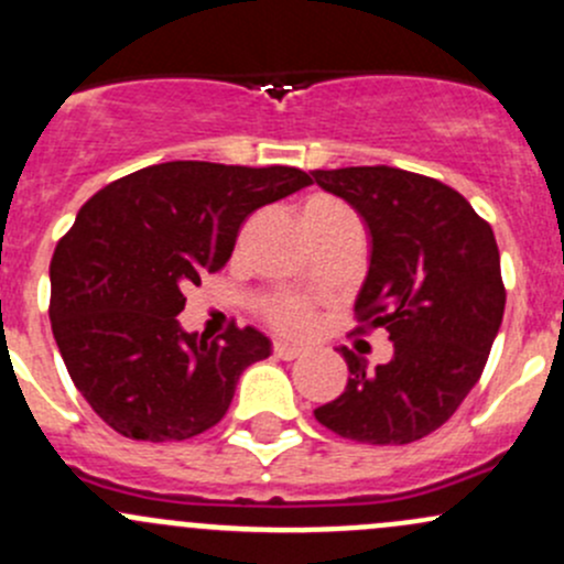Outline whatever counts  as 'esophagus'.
I'll use <instances>...</instances> for the list:
<instances>
[{
    "label": "esophagus",
    "instance_id": "esophagus-1",
    "mask_svg": "<svg viewBox=\"0 0 564 564\" xmlns=\"http://www.w3.org/2000/svg\"><path fill=\"white\" fill-rule=\"evenodd\" d=\"M272 351H275V355L281 357V360H297V357H303L308 349H303V346L286 344V340H275Z\"/></svg>",
    "mask_w": 564,
    "mask_h": 564
}]
</instances>
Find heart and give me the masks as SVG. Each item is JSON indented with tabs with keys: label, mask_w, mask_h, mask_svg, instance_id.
I'll list each match as a JSON object with an SVG mask.
<instances>
[{
	"label": "heart",
	"mask_w": 564,
	"mask_h": 564,
	"mask_svg": "<svg viewBox=\"0 0 564 564\" xmlns=\"http://www.w3.org/2000/svg\"><path fill=\"white\" fill-rule=\"evenodd\" d=\"M340 207H344V204H338L335 198L316 196L303 207V220L311 218V215L333 213V209ZM267 316H270V322L275 324L278 329H283V333H305V329H311V311L305 308L303 300L297 297H278L275 303L267 308Z\"/></svg>",
	"instance_id": "obj_1"
}]
</instances>
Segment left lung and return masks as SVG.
I'll return each mask as SVG.
<instances>
[{
	"label": "left lung",
	"mask_w": 564,
	"mask_h": 564,
	"mask_svg": "<svg viewBox=\"0 0 564 564\" xmlns=\"http://www.w3.org/2000/svg\"><path fill=\"white\" fill-rule=\"evenodd\" d=\"M366 220L371 264L355 300L357 333L384 327L390 362L340 349L349 382L314 409L324 429L362 445H409L453 417L486 368L505 314L494 231L458 191L392 166L314 172Z\"/></svg>",
	"instance_id": "1"
}]
</instances>
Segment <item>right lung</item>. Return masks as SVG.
Wrapping results in <instances>:
<instances>
[{
  "label": "right lung",
  "instance_id": "obj_1",
  "mask_svg": "<svg viewBox=\"0 0 564 564\" xmlns=\"http://www.w3.org/2000/svg\"><path fill=\"white\" fill-rule=\"evenodd\" d=\"M305 185L292 166L172 161L78 209L51 259V329L73 384L117 434L182 442L220 423L272 344L256 327L185 333V289L229 261L250 213Z\"/></svg>",
  "mask_w": 564,
  "mask_h": 564
}]
</instances>
